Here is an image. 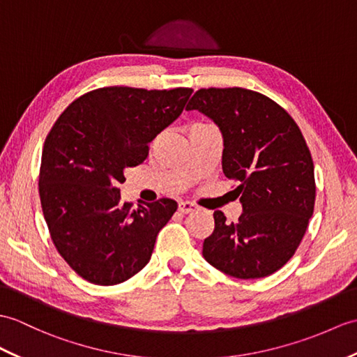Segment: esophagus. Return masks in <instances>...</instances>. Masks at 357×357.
<instances>
[{"label": "esophagus", "instance_id": "obj_1", "mask_svg": "<svg viewBox=\"0 0 357 357\" xmlns=\"http://www.w3.org/2000/svg\"><path fill=\"white\" fill-rule=\"evenodd\" d=\"M178 210H179L182 214H190V213L196 211V205H193L192 202H179Z\"/></svg>", "mask_w": 357, "mask_h": 357}]
</instances>
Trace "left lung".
I'll list each match as a JSON object with an SVG mask.
<instances>
[{"mask_svg": "<svg viewBox=\"0 0 357 357\" xmlns=\"http://www.w3.org/2000/svg\"><path fill=\"white\" fill-rule=\"evenodd\" d=\"M185 109L218 124L222 169L238 182L243 208L237 223L214 211L204 259L236 278L271 275L291 260L313 214V161L300 128L269 97L245 88L199 89Z\"/></svg>", "mask_w": 357, "mask_h": 357, "instance_id": "1", "label": "left lung"}]
</instances>
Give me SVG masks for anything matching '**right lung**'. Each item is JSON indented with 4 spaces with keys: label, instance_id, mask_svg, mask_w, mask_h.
I'll return each instance as SVG.
<instances>
[{
    "label": "right lung",
    "instance_id": "1",
    "mask_svg": "<svg viewBox=\"0 0 357 357\" xmlns=\"http://www.w3.org/2000/svg\"><path fill=\"white\" fill-rule=\"evenodd\" d=\"M193 89L107 86L74 100L47 135L39 196L56 250L82 278L112 286L151 260L156 236L176 211L173 199L121 202L124 170L175 121Z\"/></svg>",
    "mask_w": 357,
    "mask_h": 357
}]
</instances>
